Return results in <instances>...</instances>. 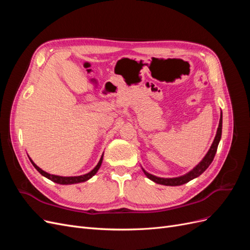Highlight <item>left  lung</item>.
Listing matches in <instances>:
<instances>
[{"mask_svg": "<svg viewBox=\"0 0 250 250\" xmlns=\"http://www.w3.org/2000/svg\"><path fill=\"white\" fill-rule=\"evenodd\" d=\"M221 134H222V112H221V117H220V121H219V126H218V129H217V133H216V137L215 140L211 144V146L208 150V152L207 153V155L203 157V160L196 166V167L190 171L188 173L185 174L183 176H179V177H175V178H162V177H157L152 175V174H150L148 172H146L145 170L143 169L144 173H145V175L151 179L152 181L156 184H160V185H164V186H181L184 184L188 183V181L198 177L199 175L206 171L208 166L213 162L215 154L217 152V148L219 145V142H220L221 139Z\"/></svg>", "mask_w": 250, "mask_h": 250, "instance_id": "1", "label": "left lung"}]
</instances>
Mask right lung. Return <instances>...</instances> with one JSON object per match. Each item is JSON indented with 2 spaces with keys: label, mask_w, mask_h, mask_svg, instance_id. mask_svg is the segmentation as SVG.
<instances>
[{
  "label": "right lung",
  "mask_w": 250,
  "mask_h": 250,
  "mask_svg": "<svg viewBox=\"0 0 250 250\" xmlns=\"http://www.w3.org/2000/svg\"><path fill=\"white\" fill-rule=\"evenodd\" d=\"M30 162L32 163V165L34 166V168L39 171L42 176L47 177L48 179L54 181V183L56 184H59V185H72V184H78V183H83V181H86L87 179H89L90 177H93L95 174L98 172V170H99L100 166L102 164V160H103V154L100 158L99 163H98V165L96 166V167L90 171L89 173L87 174H84V175H80V176H70V177H64V176H58V175H53V174H49L47 172H44L43 170H42L40 167H37V166L33 163V161L31 160V158L29 157Z\"/></svg>",
  "instance_id": "add662e5"
}]
</instances>
